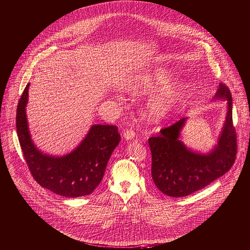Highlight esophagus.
I'll return each mask as SVG.
<instances>
[{
	"mask_svg": "<svg viewBox=\"0 0 250 250\" xmlns=\"http://www.w3.org/2000/svg\"><path fill=\"white\" fill-rule=\"evenodd\" d=\"M123 136H124V138L126 139V140H131V139H133L134 136H135V131H134L133 129H131V128L126 129V130L123 133Z\"/></svg>",
	"mask_w": 250,
	"mask_h": 250,
	"instance_id": "34e87169",
	"label": "esophagus"
}]
</instances>
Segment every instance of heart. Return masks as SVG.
<instances>
[{"instance_id": "b5f03b06", "label": "heart", "mask_w": 250, "mask_h": 250, "mask_svg": "<svg viewBox=\"0 0 250 250\" xmlns=\"http://www.w3.org/2000/svg\"><path fill=\"white\" fill-rule=\"evenodd\" d=\"M171 79L172 75L168 70L157 68L137 75L130 81L127 88L135 93L152 92L168 84ZM188 93V85L185 82L174 83L165 87L148 104L146 117L152 122L163 120L178 106Z\"/></svg>"}]
</instances>
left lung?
<instances>
[{
	"label": "left lung",
	"mask_w": 250,
	"mask_h": 250,
	"mask_svg": "<svg viewBox=\"0 0 250 250\" xmlns=\"http://www.w3.org/2000/svg\"><path fill=\"white\" fill-rule=\"evenodd\" d=\"M214 100H227L228 111L218 144L209 153L195 152L180 140L187 118L148 139L152 154V179L164 194L188 196L207 187L232 167L237 150L232 125V99L229 89L223 83H220Z\"/></svg>",
	"instance_id": "1"
}]
</instances>
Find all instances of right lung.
I'll return each instance as SVG.
<instances>
[{
  "label": "right lung",
  "mask_w": 250,
  "mask_h": 250,
  "mask_svg": "<svg viewBox=\"0 0 250 250\" xmlns=\"http://www.w3.org/2000/svg\"><path fill=\"white\" fill-rule=\"evenodd\" d=\"M26 85L17 109V131L24 159L34 180L63 197L92 193L101 183L109 159L121 140L116 125H93L85 138L64 156L46 155L34 145L27 124Z\"/></svg>",
  "instance_id": "add662e5"
}]
</instances>
